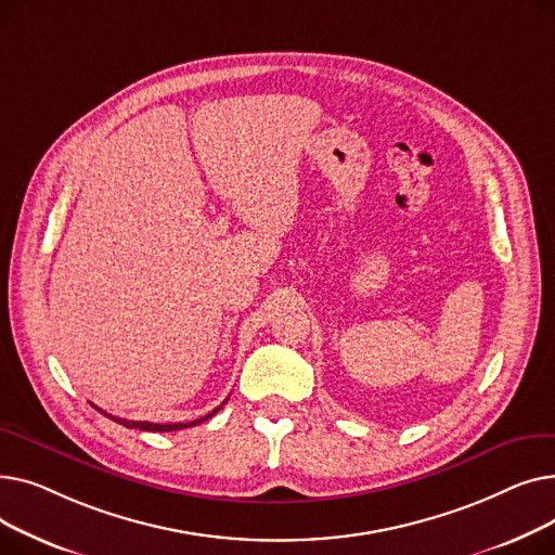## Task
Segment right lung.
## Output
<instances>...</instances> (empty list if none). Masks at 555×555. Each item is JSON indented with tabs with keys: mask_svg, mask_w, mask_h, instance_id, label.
I'll use <instances>...</instances> for the list:
<instances>
[{
	"mask_svg": "<svg viewBox=\"0 0 555 555\" xmlns=\"http://www.w3.org/2000/svg\"><path fill=\"white\" fill-rule=\"evenodd\" d=\"M224 404V402H222ZM220 404V406H222ZM220 406H216V410L211 412V414H207V416H202V418H197V421H191V423H166V425H162V423H143V421H126V418H116V416H109V414H105L103 410H96L101 412V414H105L107 418H112V421H116V423H121V425H126V427H130V429H143V431H175V429H184V427H193V425H199L202 421H207V418H211L216 412H220Z\"/></svg>",
	"mask_w": 555,
	"mask_h": 555,
	"instance_id": "add662e5",
	"label": "right lung"
}]
</instances>
